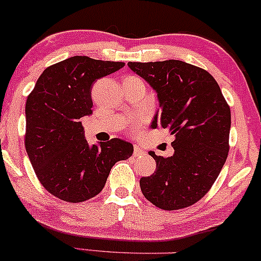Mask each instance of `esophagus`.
I'll list each match as a JSON object with an SVG mask.
<instances>
[{
	"mask_svg": "<svg viewBox=\"0 0 261 261\" xmlns=\"http://www.w3.org/2000/svg\"><path fill=\"white\" fill-rule=\"evenodd\" d=\"M143 153H145V151H143L142 148L139 147V146H135V147H134V155H135V157H139V155L143 154Z\"/></svg>",
	"mask_w": 261,
	"mask_h": 261,
	"instance_id": "1",
	"label": "esophagus"
}]
</instances>
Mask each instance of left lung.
I'll use <instances>...</instances> for the list:
<instances>
[{
  "mask_svg": "<svg viewBox=\"0 0 261 261\" xmlns=\"http://www.w3.org/2000/svg\"><path fill=\"white\" fill-rule=\"evenodd\" d=\"M157 92L160 114L151 126L168 128L174 153L155 155L141 191L162 210H180L202 199L220 174L229 151L230 109L216 80L203 68L180 60L128 62Z\"/></svg>",
  "mask_w": 261,
  "mask_h": 261,
  "instance_id": "obj_1",
  "label": "left lung"
}]
</instances>
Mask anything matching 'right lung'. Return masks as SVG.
Masks as SVG:
<instances>
[{
    "instance_id": "obj_1",
    "label": "right lung",
    "mask_w": 261,
    "mask_h": 261,
    "mask_svg": "<svg viewBox=\"0 0 261 261\" xmlns=\"http://www.w3.org/2000/svg\"><path fill=\"white\" fill-rule=\"evenodd\" d=\"M124 66L73 56L45 68L27 98V153L39 181L60 200L98 195L114 164L133 155L134 146L120 139L89 146L81 121L92 114L93 83Z\"/></svg>"
}]
</instances>
